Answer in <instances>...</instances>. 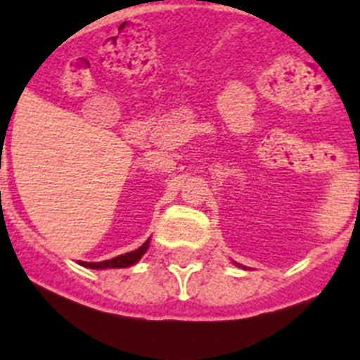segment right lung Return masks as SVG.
Returning a JSON list of instances; mask_svg holds the SVG:
<instances>
[{
	"label": "right lung",
	"mask_w": 360,
	"mask_h": 360,
	"mask_svg": "<svg viewBox=\"0 0 360 360\" xmlns=\"http://www.w3.org/2000/svg\"><path fill=\"white\" fill-rule=\"evenodd\" d=\"M149 248V240H146L140 248H136L132 252H127V254H121L117 257H112V259H106V262H97V263H91V262H80V265L84 267H89V269H121V267H130V265H134L138 259H140L146 250Z\"/></svg>",
	"instance_id": "1"
}]
</instances>
